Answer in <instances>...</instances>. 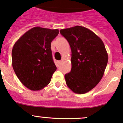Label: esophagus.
Segmentation results:
<instances>
[{
	"label": "esophagus",
	"instance_id": "obj_1",
	"mask_svg": "<svg viewBox=\"0 0 123 123\" xmlns=\"http://www.w3.org/2000/svg\"><path fill=\"white\" fill-rule=\"evenodd\" d=\"M61 64V61H58V65H59L60 64Z\"/></svg>",
	"mask_w": 123,
	"mask_h": 123
}]
</instances>
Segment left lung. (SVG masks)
Returning <instances> with one entry per match:
<instances>
[{
    "label": "left lung",
    "instance_id": "1",
    "mask_svg": "<svg viewBox=\"0 0 123 123\" xmlns=\"http://www.w3.org/2000/svg\"><path fill=\"white\" fill-rule=\"evenodd\" d=\"M60 33L69 43L72 51V70L65 74V82L75 93L90 91L101 81L108 62L103 41L86 27L75 26Z\"/></svg>",
    "mask_w": 123,
    "mask_h": 123
}]
</instances>
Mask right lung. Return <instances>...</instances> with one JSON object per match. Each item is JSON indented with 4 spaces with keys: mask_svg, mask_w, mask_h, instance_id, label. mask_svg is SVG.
Instances as JSON below:
<instances>
[{
    "mask_svg": "<svg viewBox=\"0 0 123 123\" xmlns=\"http://www.w3.org/2000/svg\"><path fill=\"white\" fill-rule=\"evenodd\" d=\"M58 34V29L35 27L14 45L12 68L20 82L30 90H40L50 83L56 70L51 43Z\"/></svg>",
    "mask_w": 123,
    "mask_h": 123,
    "instance_id": "1",
    "label": "right lung"
}]
</instances>
